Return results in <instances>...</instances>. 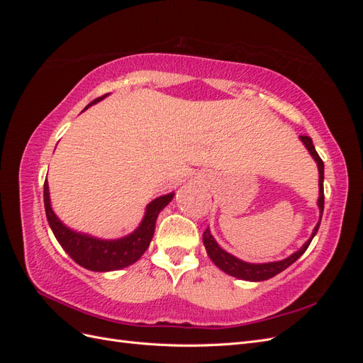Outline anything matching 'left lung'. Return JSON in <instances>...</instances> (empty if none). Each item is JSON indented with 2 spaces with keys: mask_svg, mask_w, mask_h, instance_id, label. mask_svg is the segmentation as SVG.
I'll use <instances>...</instances> for the list:
<instances>
[{
  "mask_svg": "<svg viewBox=\"0 0 363 363\" xmlns=\"http://www.w3.org/2000/svg\"><path fill=\"white\" fill-rule=\"evenodd\" d=\"M300 139H301L303 144L306 145V148L309 150L311 156L315 159V162L318 164V171H320V199H318V207H320V212H321V216H323V211H324V188H323L324 162L321 160L320 156H318L313 142L309 136H300ZM320 223L321 221H318V224L313 228V233H312L311 239L307 240V242L298 251H295L294 255H291L289 257L279 260V262L248 263V262L240 260V259L232 256L230 252L224 251L221 247H219L216 244V240L213 239V236L211 235V230H208V228H206V232L203 233V242H204V247H206L208 257L212 259V262L219 269H223L225 274H228V276H233L236 279L248 280V281H262V280H268L274 276H277L279 272H281V271L286 269L288 267H291L295 260H298L303 256V252L307 250V247L311 245L313 236L316 235L318 228H320Z\"/></svg>",
  "mask_w": 363,
  "mask_h": 363,
  "instance_id": "obj_1",
  "label": "left lung"
}]
</instances>
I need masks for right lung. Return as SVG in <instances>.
<instances>
[{"instance_id":"right-lung-1","label":"right lung","mask_w":363,"mask_h":363,"mask_svg":"<svg viewBox=\"0 0 363 363\" xmlns=\"http://www.w3.org/2000/svg\"><path fill=\"white\" fill-rule=\"evenodd\" d=\"M107 95L108 94L96 98L89 106L103 100ZM89 106H86V108ZM172 196L174 192L152 200L147 206L144 219H142V223L133 233L121 239L106 240L74 232V230L65 225L51 208L48 182L45 180V183H43V203H45L47 219L54 236H56L62 248L68 252L74 262L79 263L80 267L95 272L123 269L138 262L145 252V250L150 247L152 235H155L156 219L160 211L164 206H168Z\"/></svg>"}]
</instances>
